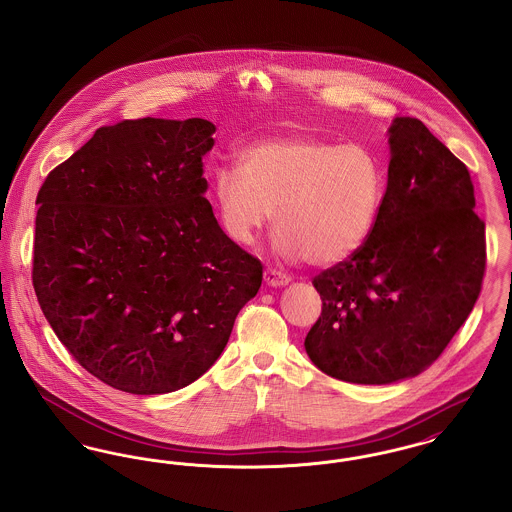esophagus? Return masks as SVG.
Here are the masks:
<instances>
[{
	"label": "esophagus",
	"instance_id": "34e87169",
	"mask_svg": "<svg viewBox=\"0 0 512 512\" xmlns=\"http://www.w3.org/2000/svg\"><path fill=\"white\" fill-rule=\"evenodd\" d=\"M265 282L270 288H280V286H286L290 284V276L284 274V272H278L274 268H267L265 270Z\"/></svg>",
	"mask_w": 512,
	"mask_h": 512
}]
</instances>
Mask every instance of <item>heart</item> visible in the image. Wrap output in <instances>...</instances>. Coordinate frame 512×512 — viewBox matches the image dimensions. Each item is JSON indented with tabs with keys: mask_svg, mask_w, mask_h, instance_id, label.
Segmentation results:
<instances>
[{
	"mask_svg": "<svg viewBox=\"0 0 512 512\" xmlns=\"http://www.w3.org/2000/svg\"><path fill=\"white\" fill-rule=\"evenodd\" d=\"M386 194L380 155L366 144L336 146L305 136L244 147L238 169L220 167L213 199L226 236L255 242L272 219L274 249L284 259L332 267L365 245Z\"/></svg>",
	"mask_w": 512,
	"mask_h": 512,
	"instance_id": "1",
	"label": "heart"
}]
</instances>
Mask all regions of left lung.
<instances>
[{
  "label": "left lung",
  "instance_id": "8db88e82",
  "mask_svg": "<svg viewBox=\"0 0 512 512\" xmlns=\"http://www.w3.org/2000/svg\"><path fill=\"white\" fill-rule=\"evenodd\" d=\"M388 188L365 245L313 280L322 313L305 338L324 374L382 386L432 365L470 315L486 224L470 172L413 117L390 126Z\"/></svg>",
  "mask_w": 512,
  "mask_h": 512
}]
</instances>
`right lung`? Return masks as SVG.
<instances>
[{"label": "right lung", "mask_w": 512, "mask_h": 512, "mask_svg": "<svg viewBox=\"0 0 512 512\" xmlns=\"http://www.w3.org/2000/svg\"><path fill=\"white\" fill-rule=\"evenodd\" d=\"M205 119L101 126L49 172L32 284L69 353L115 390L186 388L219 359L263 265L203 197Z\"/></svg>", "instance_id": "add662e5"}]
</instances>
